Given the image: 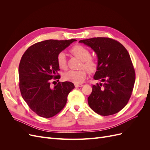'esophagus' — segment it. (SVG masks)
Wrapping results in <instances>:
<instances>
[{
  "instance_id": "esophagus-1",
  "label": "esophagus",
  "mask_w": 150,
  "mask_h": 150,
  "mask_svg": "<svg viewBox=\"0 0 150 150\" xmlns=\"http://www.w3.org/2000/svg\"><path fill=\"white\" fill-rule=\"evenodd\" d=\"M83 84H75V87L76 88H78V87H82V86H83Z\"/></svg>"
}]
</instances>
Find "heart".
<instances>
[{
	"label": "heart",
	"instance_id": "heart-1",
	"mask_svg": "<svg viewBox=\"0 0 150 150\" xmlns=\"http://www.w3.org/2000/svg\"><path fill=\"white\" fill-rule=\"evenodd\" d=\"M70 51L83 61L82 67L86 68L89 72H94L96 71L98 62L95 59L91 57V52L88 49L81 45H75L71 47ZM57 63L61 69H66L67 61L65 52H60L57 54ZM86 74L87 72L84 69L77 71L69 70L63 74V79L75 84H79L84 81Z\"/></svg>",
	"mask_w": 150,
	"mask_h": 150
}]
</instances>
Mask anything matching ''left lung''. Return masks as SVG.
I'll return each mask as SVG.
<instances>
[{"instance_id":"obj_1","label":"left lung","mask_w":150,"mask_h":150,"mask_svg":"<svg viewBox=\"0 0 150 150\" xmlns=\"http://www.w3.org/2000/svg\"><path fill=\"white\" fill-rule=\"evenodd\" d=\"M79 42L93 49L98 56L94 79L101 83L92 86L89 106L101 116L118 112L128 103L135 82V71L128 51L120 42L109 38Z\"/></svg>"}]
</instances>
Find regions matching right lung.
Returning <instances> with one entry per match:
<instances>
[{
	"label": "right lung",
	"instance_id": "right-lung-1",
	"mask_svg": "<svg viewBox=\"0 0 150 150\" xmlns=\"http://www.w3.org/2000/svg\"><path fill=\"white\" fill-rule=\"evenodd\" d=\"M76 40H44L30 46L22 56L19 66L21 93L29 107L40 116L49 118L56 115L74 88V84L68 81L59 82L54 88L51 84L52 79L61 78L57 54Z\"/></svg>",
	"mask_w": 150,
	"mask_h": 150
}]
</instances>
